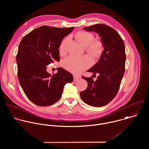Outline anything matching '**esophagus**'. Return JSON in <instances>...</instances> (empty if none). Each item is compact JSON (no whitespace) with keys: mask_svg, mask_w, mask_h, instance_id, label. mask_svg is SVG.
Instances as JSON below:
<instances>
[{"mask_svg":"<svg viewBox=\"0 0 149 149\" xmlns=\"http://www.w3.org/2000/svg\"><path fill=\"white\" fill-rule=\"evenodd\" d=\"M79 79H80V78H79L78 76H73V80H74V81H77V80H79Z\"/></svg>","mask_w":149,"mask_h":149,"instance_id":"1","label":"esophagus"}]
</instances>
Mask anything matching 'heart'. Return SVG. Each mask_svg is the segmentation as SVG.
Masks as SVG:
<instances>
[{
	"label": "heart",
	"instance_id": "heart-1",
	"mask_svg": "<svg viewBox=\"0 0 149 149\" xmlns=\"http://www.w3.org/2000/svg\"><path fill=\"white\" fill-rule=\"evenodd\" d=\"M75 38L86 49V52L95 57H99L103 51V44L100 40H94L93 34L85 31H80L75 34ZM69 38H66L61 43L60 50L64 52L65 46ZM92 60L88 56L81 57L71 55L64 60L63 66L68 71L74 74H79L92 64Z\"/></svg>",
	"mask_w": 149,
	"mask_h": 149
}]
</instances>
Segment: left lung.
I'll list each match as a JSON object with an SVG mask.
<instances>
[{
    "label": "left lung",
    "instance_id": "left-lung-1",
    "mask_svg": "<svg viewBox=\"0 0 149 149\" xmlns=\"http://www.w3.org/2000/svg\"><path fill=\"white\" fill-rule=\"evenodd\" d=\"M83 29L98 34L104 50L98 62L88 70L99 76L96 81L92 77H83L88 84L86 90L80 92V97L89 106H104L116 95L125 74V43L118 33L106 24H96Z\"/></svg>",
    "mask_w": 149,
    "mask_h": 149
}]
</instances>
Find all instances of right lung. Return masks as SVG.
<instances>
[{"label":"right lung","mask_w":149,"mask_h":149,"mask_svg":"<svg viewBox=\"0 0 149 149\" xmlns=\"http://www.w3.org/2000/svg\"><path fill=\"white\" fill-rule=\"evenodd\" d=\"M74 27L41 26L24 36L16 57L18 77L27 98L38 106H49L61 97L64 86L73 80L72 74L62 68L50 74L47 65L59 61L58 48L63 39Z\"/></svg>","instance_id":"add662e5"}]
</instances>
